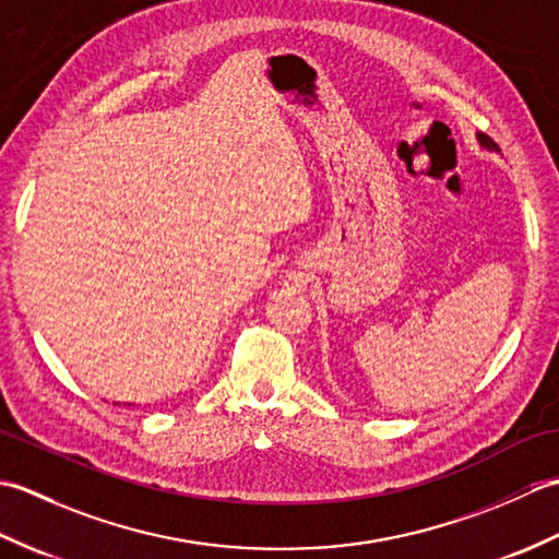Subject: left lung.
Here are the masks:
<instances>
[{
	"mask_svg": "<svg viewBox=\"0 0 559 559\" xmlns=\"http://www.w3.org/2000/svg\"><path fill=\"white\" fill-rule=\"evenodd\" d=\"M478 141H480V144H483L485 148H490V151H500V146H497L495 141H492L488 134H478Z\"/></svg>",
	"mask_w": 559,
	"mask_h": 559,
	"instance_id": "obj_1",
	"label": "left lung"
}]
</instances>
